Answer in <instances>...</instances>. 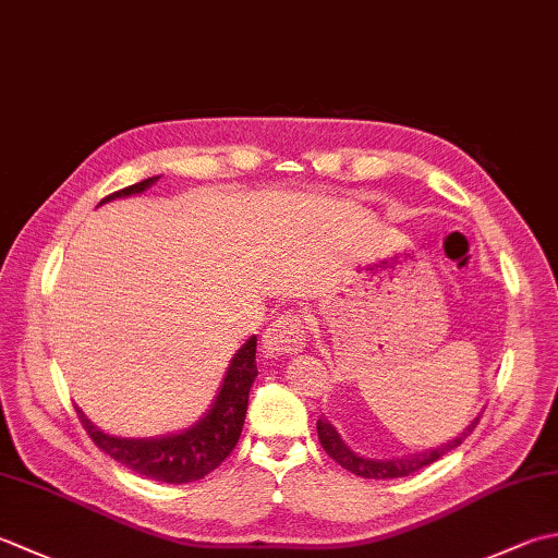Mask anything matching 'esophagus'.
<instances>
[{
	"label": "esophagus",
	"instance_id": "34e87169",
	"mask_svg": "<svg viewBox=\"0 0 558 558\" xmlns=\"http://www.w3.org/2000/svg\"><path fill=\"white\" fill-rule=\"evenodd\" d=\"M304 341H307V331H304L302 316L294 312L280 314L278 319H272L268 324V329L264 331V353L268 357L292 355L302 351Z\"/></svg>",
	"mask_w": 558,
	"mask_h": 558
}]
</instances>
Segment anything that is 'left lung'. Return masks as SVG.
Returning <instances> with one entry per match:
<instances>
[{"label": "left lung", "mask_w": 558, "mask_h": 558, "mask_svg": "<svg viewBox=\"0 0 558 558\" xmlns=\"http://www.w3.org/2000/svg\"><path fill=\"white\" fill-rule=\"evenodd\" d=\"M476 425H478V418L472 421V425L464 428L462 435H457L454 440L435 447V450H428V452L397 457V460H367V457L355 454L351 447H345L341 435L336 433L333 425L326 418L316 421V433H319V442L326 450V454H329L331 460L341 464L343 469H348L351 474L363 476V478H399V476H409L413 472H418V469L428 466L433 462H438L442 454L452 452L454 447H460L464 442V438H469V433L476 428Z\"/></svg>", "instance_id": "8db88e82"}]
</instances>
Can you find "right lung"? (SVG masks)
<instances>
[{
	"label": "right lung",
	"instance_id": "add662e5",
	"mask_svg": "<svg viewBox=\"0 0 558 558\" xmlns=\"http://www.w3.org/2000/svg\"><path fill=\"white\" fill-rule=\"evenodd\" d=\"M157 179L159 177H151L128 185V189H120L111 195H106L101 203L142 193L149 189L151 183H157ZM256 375V336H251L248 341L239 348L232 363H229L220 395L215 397L213 409L207 411L193 428L179 435H167V438H116V435H106L98 430L80 409H76V413H80L84 430L89 433L94 445L101 447L106 454H111L120 464H125L128 469H133V472L142 476L155 478V482L189 484L215 472V469L227 460L229 452L236 447L246 418L248 389L254 385Z\"/></svg>",
	"mask_w": 558,
	"mask_h": 558
}]
</instances>
